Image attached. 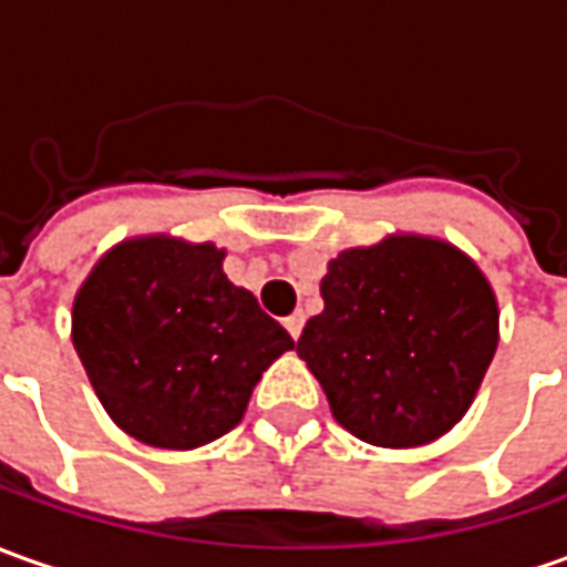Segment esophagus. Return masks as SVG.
<instances>
[{
    "label": "esophagus",
    "mask_w": 567,
    "mask_h": 567,
    "mask_svg": "<svg viewBox=\"0 0 567 567\" xmlns=\"http://www.w3.org/2000/svg\"><path fill=\"white\" fill-rule=\"evenodd\" d=\"M285 329H288V334L298 341L300 332H303V313H291L288 319H285Z\"/></svg>",
    "instance_id": "obj_1"
}]
</instances>
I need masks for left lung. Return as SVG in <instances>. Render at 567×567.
Returning <instances> with one entry per match:
<instances>
[{
    "instance_id": "left-lung-1",
    "label": "left lung",
    "mask_w": 567,
    "mask_h": 567,
    "mask_svg": "<svg viewBox=\"0 0 567 567\" xmlns=\"http://www.w3.org/2000/svg\"><path fill=\"white\" fill-rule=\"evenodd\" d=\"M298 357L360 441L419 446L460 422L496 350V300L444 241L396 235L329 264Z\"/></svg>"
}]
</instances>
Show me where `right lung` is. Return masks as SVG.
Returning <instances> with one entry per match:
<instances>
[{"mask_svg":"<svg viewBox=\"0 0 567 567\" xmlns=\"http://www.w3.org/2000/svg\"><path fill=\"white\" fill-rule=\"evenodd\" d=\"M73 348L126 434L192 450L241 422L264 369L295 341L226 279L214 245L138 238L80 288Z\"/></svg>","mask_w":567,"mask_h":567,"instance_id":"obj_1","label":"right lung"}]
</instances>
